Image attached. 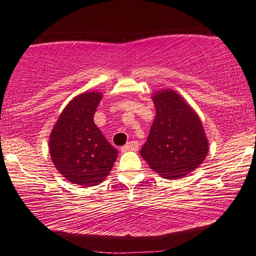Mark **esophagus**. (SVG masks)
<instances>
[{
	"instance_id": "obj_1",
	"label": "esophagus",
	"mask_w": 256,
	"mask_h": 256,
	"mask_svg": "<svg viewBox=\"0 0 256 256\" xmlns=\"http://www.w3.org/2000/svg\"><path fill=\"white\" fill-rule=\"evenodd\" d=\"M138 142L136 141H131V142H128L126 144L122 146V152H126V151H131V150H136L138 149Z\"/></svg>"
}]
</instances>
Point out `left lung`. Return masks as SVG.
Wrapping results in <instances>:
<instances>
[{"label": "left lung", "instance_id": "obj_1", "mask_svg": "<svg viewBox=\"0 0 256 256\" xmlns=\"http://www.w3.org/2000/svg\"><path fill=\"white\" fill-rule=\"evenodd\" d=\"M156 118L140 154L151 170L167 180L188 175L203 162L209 150L196 112L174 90L152 96Z\"/></svg>", "mask_w": 256, "mask_h": 256}]
</instances>
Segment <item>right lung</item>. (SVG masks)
Masks as SVG:
<instances>
[{
	"instance_id": "1",
	"label": "right lung",
	"mask_w": 256,
	"mask_h": 256,
	"mask_svg": "<svg viewBox=\"0 0 256 256\" xmlns=\"http://www.w3.org/2000/svg\"><path fill=\"white\" fill-rule=\"evenodd\" d=\"M100 92H84L64 108L50 136V154L56 170L73 184L94 186L105 180L118 151L102 136L94 115Z\"/></svg>"
}]
</instances>
